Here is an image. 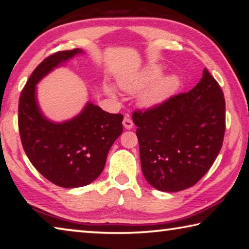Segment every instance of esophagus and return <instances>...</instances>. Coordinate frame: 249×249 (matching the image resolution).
Returning a JSON list of instances; mask_svg holds the SVG:
<instances>
[{
	"label": "esophagus",
	"instance_id": "esophagus-1",
	"mask_svg": "<svg viewBox=\"0 0 249 249\" xmlns=\"http://www.w3.org/2000/svg\"><path fill=\"white\" fill-rule=\"evenodd\" d=\"M123 124L126 130H130V129L133 128V121H132V119L130 118V117H124V119L123 121Z\"/></svg>",
	"mask_w": 249,
	"mask_h": 249
}]
</instances>
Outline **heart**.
<instances>
[{"label": "heart", "mask_w": 249, "mask_h": 249, "mask_svg": "<svg viewBox=\"0 0 249 249\" xmlns=\"http://www.w3.org/2000/svg\"><path fill=\"white\" fill-rule=\"evenodd\" d=\"M160 74V67L157 65H149L133 76L120 79L119 86L126 92L135 93L142 90L149 84L150 86L148 85L149 87L141 94L140 102L145 107H153L165 102L179 87V79L176 76L170 74V76L159 78ZM106 90L110 95H115V91L112 90V88L106 87Z\"/></svg>", "instance_id": "b5f03b06"}]
</instances>
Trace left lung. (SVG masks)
Instances as JSON below:
<instances>
[{
  "instance_id": "left-lung-1",
  "label": "left lung",
  "mask_w": 249,
  "mask_h": 249,
  "mask_svg": "<svg viewBox=\"0 0 249 249\" xmlns=\"http://www.w3.org/2000/svg\"><path fill=\"white\" fill-rule=\"evenodd\" d=\"M141 167L155 189L178 192L196 184L213 166L226 132V101L204 69L191 91L133 111Z\"/></svg>"
}]
</instances>
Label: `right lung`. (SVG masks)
<instances>
[{"instance_id": "obj_1", "label": "right lung", "mask_w": 249, "mask_h": 249, "mask_svg": "<svg viewBox=\"0 0 249 249\" xmlns=\"http://www.w3.org/2000/svg\"><path fill=\"white\" fill-rule=\"evenodd\" d=\"M80 52L59 51L42 60L22 89L18 104L23 151L45 179L66 189L94 181L105 167L111 145L123 133V115L109 114L91 103L76 118L63 124L51 123L41 114L36 101V84Z\"/></svg>"}]
</instances>
